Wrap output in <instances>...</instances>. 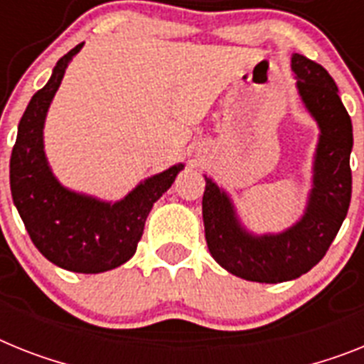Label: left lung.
I'll return each mask as SVG.
<instances>
[{
    "label": "left lung",
    "instance_id": "8db88e82",
    "mask_svg": "<svg viewBox=\"0 0 364 364\" xmlns=\"http://www.w3.org/2000/svg\"><path fill=\"white\" fill-rule=\"evenodd\" d=\"M291 68L305 111L320 129L304 215L279 233H252L228 192L207 176L201 201L213 259L229 274L257 283L296 279L318 264L337 237L352 198V120L337 85L328 70L300 53H292Z\"/></svg>",
    "mask_w": 364,
    "mask_h": 364
}]
</instances>
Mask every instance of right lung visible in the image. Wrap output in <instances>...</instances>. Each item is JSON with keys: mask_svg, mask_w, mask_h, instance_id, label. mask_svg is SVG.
<instances>
[{"mask_svg": "<svg viewBox=\"0 0 364 364\" xmlns=\"http://www.w3.org/2000/svg\"><path fill=\"white\" fill-rule=\"evenodd\" d=\"M81 48L75 46L60 57L50 81L21 116L11 155V192L33 244L48 261L77 274H100L135 255L149 210L185 164L140 181L118 201L70 191L55 177L44 151L46 116L70 60Z\"/></svg>", "mask_w": 364, "mask_h": 364, "instance_id": "obj_1", "label": "right lung"}]
</instances>
